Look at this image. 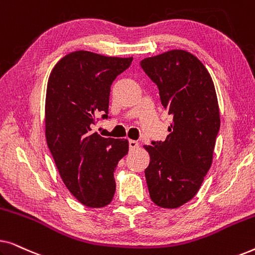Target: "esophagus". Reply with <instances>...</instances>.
Wrapping results in <instances>:
<instances>
[{
    "label": "esophagus",
    "instance_id": "1",
    "mask_svg": "<svg viewBox=\"0 0 255 255\" xmlns=\"http://www.w3.org/2000/svg\"><path fill=\"white\" fill-rule=\"evenodd\" d=\"M139 146V142L135 141V140H128V147H130V149H134L137 148Z\"/></svg>",
    "mask_w": 255,
    "mask_h": 255
}]
</instances>
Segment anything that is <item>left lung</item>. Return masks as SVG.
<instances>
[{"mask_svg": "<svg viewBox=\"0 0 255 255\" xmlns=\"http://www.w3.org/2000/svg\"><path fill=\"white\" fill-rule=\"evenodd\" d=\"M172 115L165 141H152L145 169L149 196L156 205L179 208L200 189L210 169L221 118L214 82L189 52L173 50L140 61Z\"/></svg>", "mask_w": 255, "mask_h": 255, "instance_id": "8db88e82", "label": "left lung"}]
</instances>
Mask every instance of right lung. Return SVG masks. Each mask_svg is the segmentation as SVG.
Listing matches in <instances>:
<instances>
[{"mask_svg":"<svg viewBox=\"0 0 255 255\" xmlns=\"http://www.w3.org/2000/svg\"><path fill=\"white\" fill-rule=\"evenodd\" d=\"M133 58H115L76 51L65 55L48 78L45 103L46 141L65 186L88 208L113 201L114 172L128 154L127 139L93 132L109 116L110 87Z\"/></svg>","mask_w":255,"mask_h":255,"instance_id":"add662e5","label":"right lung"}]
</instances>
